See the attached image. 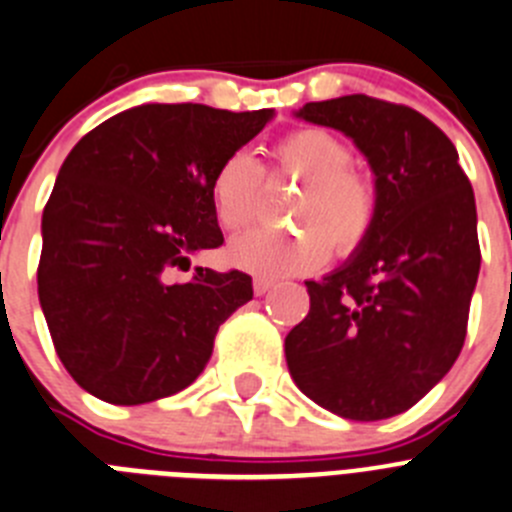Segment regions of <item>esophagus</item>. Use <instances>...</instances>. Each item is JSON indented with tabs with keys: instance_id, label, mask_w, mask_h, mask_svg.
Listing matches in <instances>:
<instances>
[{
	"instance_id": "esophagus-1",
	"label": "esophagus",
	"mask_w": 512,
	"mask_h": 512,
	"mask_svg": "<svg viewBox=\"0 0 512 512\" xmlns=\"http://www.w3.org/2000/svg\"><path fill=\"white\" fill-rule=\"evenodd\" d=\"M252 288H255L257 296H265L267 290L273 288V280H270V278H255V280H252Z\"/></svg>"
}]
</instances>
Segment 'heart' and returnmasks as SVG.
Segmentation results:
<instances>
[{
  "instance_id": "heart-1",
  "label": "heart",
  "mask_w": 512,
  "mask_h": 512,
  "mask_svg": "<svg viewBox=\"0 0 512 512\" xmlns=\"http://www.w3.org/2000/svg\"><path fill=\"white\" fill-rule=\"evenodd\" d=\"M347 142L319 127L280 137L273 147V173L303 183L290 219L301 227L255 229L232 239L229 260L250 273L283 278L306 273L329 257L357 250L375 227L377 193L367 176L349 168ZM262 170L247 153H232L211 176V204L227 232L252 224L260 206Z\"/></svg>"
}]
</instances>
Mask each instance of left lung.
Wrapping results in <instances>:
<instances>
[{
    "label": "left lung",
    "instance_id": "8db88e82",
    "mask_svg": "<svg viewBox=\"0 0 512 512\" xmlns=\"http://www.w3.org/2000/svg\"><path fill=\"white\" fill-rule=\"evenodd\" d=\"M296 117L357 145L375 173L377 216L342 267L306 280L311 308L285 336L290 377L336 416H398L464 347L482 260L472 183L449 137L411 107L352 94Z\"/></svg>",
    "mask_w": 512,
    "mask_h": 512
}]
</instances>
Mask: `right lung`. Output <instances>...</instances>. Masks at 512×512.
Returning a JSON list of instances; mask_svg holds the SVG:
<instances>
[{
    "instance_id": "add662e5",
    "label": "right lung",
    "mask_w": 512,
    "mask_h": 512,
    "mask_svg": "<svg viewBox=\"0 0 512 512\" xmlns=\"http://www.w3.org/2000/svg\"><path fill=\"white\" fill-rule=\"evenodd\" d=\"M273 114L142 104L68 153L43 211L38 296L55 352L86 393L153 403L204 372L252 278L209 267L173 275L224 242L211 176Z\"/></svg>"
}]
</instances>
